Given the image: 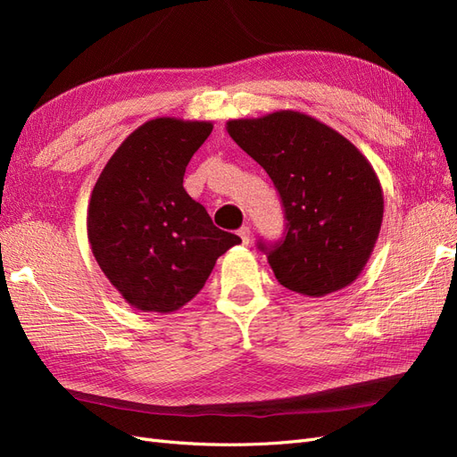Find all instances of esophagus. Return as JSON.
<instances>
[{
    "instance_id": "1",
    "label": "esophagus",
    "mask_w": 457,
    "mask_h": 457,
    "mask_svg": "<svg viewBox=\"0 0 457 457\" xmlns=\"http://www.w3.org/2000/svg\"><path fill=\"white\" fill-rule=\"evenodd\" d=\"M238 237L242 238V244L244 245H247V244H250V238H252V228L250 227H242L240 230H238Z\"/></svg>"
}]
</instances>
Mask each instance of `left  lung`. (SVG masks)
<instances>
[{
    "label": "left lung",
    "instance_id": "left-lung-1",
    "mask_svg": "<svg viewBox=\"0 0 457 457\" xmlns=\"http://www.w3.org/2000/svg\"><path fill=\"white\" fill-rule=\"evenodd\" d=\"M227 131L269 173L287 219L269 252L284 287L324 297L351 286L376 247L383 188L368 158L341 133L297 110L228 120Z\"/></svg>",
    "mask_w": 457,
    "mask_h": 457
}]
</instances>
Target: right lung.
I'll return each mask as SVG.
<instances>
[{
	"label": "right lung",
	"mask_w": 457,
	"mask_h": 457,
	"mask_svg": "<svg viewBox=\"0 0 457 457\" xmlns=\"http://www.w3.org/2000/svg\"><path fill=\"white\" fill-rule=\"evenodd\" d=\"M212 121L162 116L123 141L93 187L87 238L95 261L126 303L175 312L196 297L215 261L242 240L213 225L183 187Z\"/></svg>",
	"instance_id": "right-lung-1"
}]
</instances>
